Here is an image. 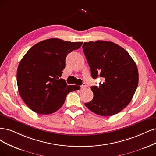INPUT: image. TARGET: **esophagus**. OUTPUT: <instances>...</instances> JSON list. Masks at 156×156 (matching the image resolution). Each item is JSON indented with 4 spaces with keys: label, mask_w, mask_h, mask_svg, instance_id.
<instances>
[{
    "label": "esophagus",
    "mask_w": 156,
    "mask_h": 156,
    "mask_svg": "<svg viewBox=\"0 0 156 156\" xmlns=\"http://www.w3.org/2000/svg\"><path fill=\"white\" fill-rule=\"evenodd\" d=\"M86 87V84L85 83H83L81 86H80V88L81 89H84Z\"/></svg>",
    "instance_id": "obj_1"
}]
</instances>
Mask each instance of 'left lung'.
I'll return each instance as SVG.
<instances>
[{
  "label": "left lung",
  "mask_w": 156,
  "mask_h": 156,
  "mask_svg": "<svg viewBox=\"0 0 156 156\" xmlns=\"http://www.w3.org/2000/svg\"><path fill=\"white\" fill-rule=\"evenodd\" d=\"M82 48L91 76L102 79L99 86L90 87L94 98L85 105L103 116L122 111L129 104L138 85L139 74L135 62L127 51L114 42H84Z\"/></svg>",
  "instance_id": "8db88e82"
}]
</instances>
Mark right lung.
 <instances>
[{
	"label": "right lung",
	"mask_w": 156,
	"mask_h": 156,
	"mask_svg": "<svg viewBox=\"0 0 156 156\" xmlns=\"http://www.w3.org/2000/svg\"><path fill=\"white\" fill-rule=\"evenodd\" d=\"M83 42L50 38L33 45L20 60L16 81L26 105L40 114H52L63 105L67 94L80 89L61 78L67 55Z\"/></svg>",
	"instance_id": "obj_1"
}]
</instances>
